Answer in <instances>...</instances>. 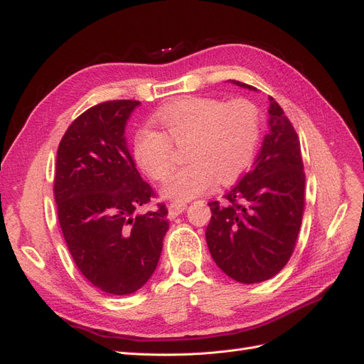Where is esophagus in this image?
<instances>
[{"mask_svg":"<svg viewBox=\"0 0 364 364\" xmlns=\"http://www.w3.org/2000/svg\"><path fill=\"white\" fill-rule=\"evenodd\" d=\"M186 209V203L183 202H171L168 205V217L176 218L179 214H182Z\"/></svg>","mask_w":364,"mask_h":364,"instance_id":"obj_1","label":"esophagus"}]
</instances>
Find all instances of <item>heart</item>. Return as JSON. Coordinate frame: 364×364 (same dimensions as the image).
<instances>
[{"mask_svg":"<svg viewBox=\"0 0 364 364\" xmlns=\"http://www.w3.org/2000/svg\"><path fill=\"white\" fill-rule=\"evenodd\" d=\"M162 132L141 129L134 155L151 179L167 181L174 170V147H185L190 161L164 186V196L190 200L230 182L252 164L259 142L258 107L246 98L223 103L211 97H186L165 106L158 115Z\"/></svg>","mask_w":364,"mask_h":364,"instance_id":"heart-1","label":"heart"}]
</instances>
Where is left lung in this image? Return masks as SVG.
<instances>
[{
    "label": "left lung",
    "instance_id": "1",
    "mask_svg": "<svg viewBox=\"0 0 364 364\" xmlns=\"http://www.w3.org/2000/svg\"><path fill=\"white\" fill-rule=\"evenodd\" d=\"M255 91L257 87L234 80ZM269 134L223 203L209 202L206 243L217 266L241 284L267 281L289 262L305 208L301 142L282 107L269 97Z\"/></svg>",
    "mask_w": 364,
    "mask_h": 364
}]
</instances>
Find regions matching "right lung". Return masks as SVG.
Masks as SVG:
<instances>
[{
  "label": "right lung",
  "instance_id": "obj_1",
  "mask_svg": "<svg viewBox=\"0 0 364 364\" xmlns=\"http://www.w3.org/2000/svg\"><path fill=\"white\" fill-rule=\"evenodd\" d=\"M136 100L95 105L77 117L58 149L54 199L65 243L94 287L130 294L155 272L168 230V209L141 206L156 193L142 181L124 127Z\"/></svg>",
  "mask_w": 364,
  "mask_h": 364
}]
</instances>
